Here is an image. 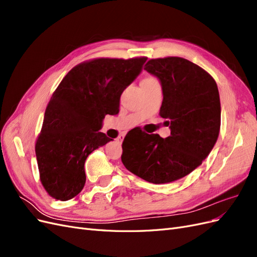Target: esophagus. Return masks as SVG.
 <instances>
[{"instance_id": "34e87169", "label": "esophagus", "mask_w": 257, "mask_h": 257, "mask_svg": "<svg viewBox=\"0 0 257 257\" xmlns=\"http://www.w3.org/2000/svg\"><path fill=\"white\" fill-rule=\"evenodd\" d=\"M123 138H124V135H123V134L118 135V137H116V142H118V143L121 145L122 142H123Z\"/></svg>"}]
</instances>
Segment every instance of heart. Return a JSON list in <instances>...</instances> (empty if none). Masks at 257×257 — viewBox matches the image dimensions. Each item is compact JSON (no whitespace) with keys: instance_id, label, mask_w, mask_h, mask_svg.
I'll return each mask as SVG.
<instances>
[{"instance_id":"obj_1","label":"heart","mask_w":257,"mask_h":257,"mask_svg":"<svg viewBox=\"0 0 257 257\" xmlns=\"http://www.w3.org/2000/svg\"><path fill=\"white\" fill-rule=\"evenodd\" d=\"M151 79H155V78H153V77H147V78H145L144 80H151ZM143 80V81H144Z\"/></svg>"}]
</instances>
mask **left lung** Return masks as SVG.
Returning a JSON list of instances; mask_svg holds the SVG:
<instances>
[{
  "instance_id": "left-lung-1",
  "label": "left lung",
  "mask_w": 257,
  "mask_h": 257,
  "mask_svg": "<svg viewBox=\"0 0 257 257\" xmlns=\"http://www.w3.org/2000/svg\"><path fill=\"white\" fill-rule=\"evenodd\" d=\"M144 69L161 81L160 115L168 120L170 135L125 136L121 160L148 182H173L197 168L215 145L221 126L219 90L211 75L183 58L151 59Z\"/></svg>"
}]
</instances>
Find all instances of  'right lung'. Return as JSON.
<instances>
[{"mask_svg":"<svg viewBox=\"0 0 257 257\" xmlns=\"http://www.w3.org/2000/svg\"><path fill=\"white\" fill-rule=\"evenodd\" d=\"M147 57L97 58L74 66L49 100L35 143L42 185L48 195L65 201L81 192L84 162L112 139L99 132L106 114L119 112L120 96Z\"/></svg>","mask_w":257,"mask_h":257,"instance_id":"1","label":"right lung"}]
</instances>
